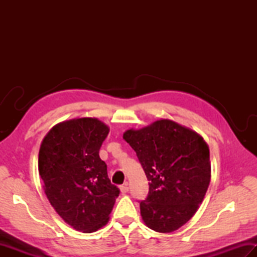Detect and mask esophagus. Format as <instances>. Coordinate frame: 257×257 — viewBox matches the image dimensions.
Masks as SVG:
<instances>
[{
	"label": "esophagus",
	"mask_w": 257,
	"mask_h": 257,
	"mask_svg": "<svg viewBox=\"0 0 257 257\" xmlns=\"http://www.w3.org/2000/svg\"><path fill=\"white\" fill-rule=\"evenodd\" d=\"M120 191H121V193H127L128 191H129V188H128V185L127 184H124V185H121V187H120Z\"/></svg>",
	"instance_id": "obj_1"
}]
</instances>
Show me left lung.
I'll use <instances>...</instances> for the list:
<instances>
[{
	"mask_svg": "<svg viewBox=\"0 0 257 257\" xmlns=\"http://www.w3.org/2000/svg\"><path fill=\"white\" fill-rule=\"evenodd\" d=\"M123 139L149 181L148 196L139 202L146 225L160 233L178 230L194 215L209 188V147L193 130L169 119L127 130Z\"/></svg>",
	"mask_w": 257,
	"mask_h": 257,
	"instance_id": "left-lung-1",
	"label": "left lung"
}]
</instances>
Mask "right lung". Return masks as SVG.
I'll list each match as a JSON object with an SVG mask.
<instances>
[{"mask_svg": "<svg viewBox=\"0 0 257 257\" xmlns=\"http://www.w3.org/2000/svg\"><path fill=\"white\" fill-rule=\"evenodd\" d=\"M108 133L96 118L68 120L50 130L38 154L48 201L67 224L83 233L106 224L120 193L99 157Z\"/></svg>", "mask_w": 257, "mask_h": 257, "instance_id": "1", "label": "right lung"}]
</instances>
